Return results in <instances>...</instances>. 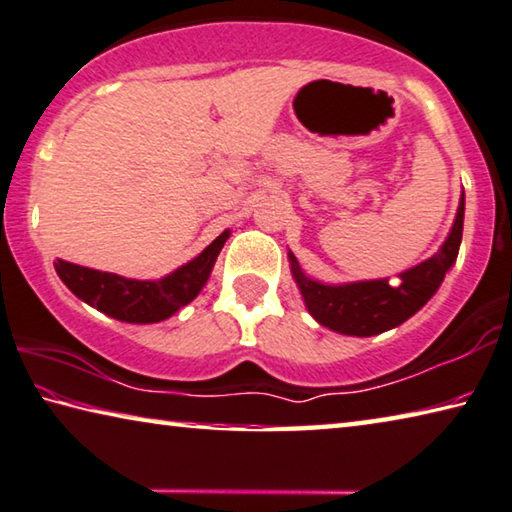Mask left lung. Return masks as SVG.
<instances>
[{"label": "left lung", "mask_w": 512, "mask_h": 512, "mask_svg": "<svg viewBox=\"0 0 512 512\" xmlns=\"http://www.w3.org/2000/svg\"><path fill=\"white\" fill-rule=\"evenodd\" d=\"M465 217V192L460 195L458 213L451 226L445 245L438 254L426 258L424 263L410 267L399 274L397 283L388 279L342 283V286H326L313 281L301 272L297 258L288 254L301 297L306 301L308 313L326 329L345 335H379L395 329L413 317L429 301L440 283L445 281L449 267L456 263L460 240H463Z\"/></svg>", "instance_id": "obj_1"}]
</instances>
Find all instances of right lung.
Listing matches in <instances>:
<instances>
[{"instance_id":"1","label":"right lung","mask_w":512,"mask_h":512,"mask_svg":"<svg viewBox=\"0 0 512 512\" xmlns=\"http://www.w3.org/2000/svg\"><path fill=\"white\" fill-rule=\"evenodd\" d=\"M226 240H229V231L220 233L190 263L158 281L124 279V276L90 270V267L67 263L61 258L54 267L65 286L88 306L120 322L154 324L172 317L199 295Z\"/></svg>"}]
</instances>
